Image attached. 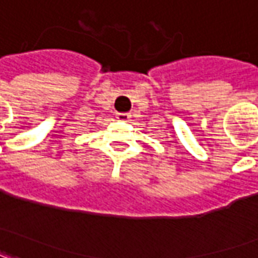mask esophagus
Instances as JSON below:
<instances>
[{
	"instance_id": "34e87169",
	"label": "esophagus",
	"mask_w": 258,
	"mask_h": 258,
	"mask_svg": "<svg viewBox=\"0 0 258 258\" xmlns=\"http://www.w3.org/2000/svg\"><path fill=\"white\" fill-rule=\"evenodd\" d=\"M130 117H131L130 113H117L116 114V118H117L118 121H128Z\"/></svg>"
}]
</instances>
